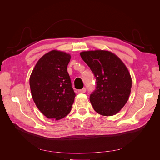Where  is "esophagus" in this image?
Listing matches in <instances>:
<instances>
[{"mask_svg": "<svg viewBox=\"0 0 160 160\" xmlns=\"http://www.w3.org/2000/svg\"><path fill=\"white\" fill-rule=\"evenodd\" d=\"M79 93H85V92H86V89H85V88H83L82 89L79 90Z\"/></svg>", "mask_w": 160, "mask_h": 160, "instance_id": "obj_1", "label": "esophagus"}]
</instances>
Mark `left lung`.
<instances>
[{"label":"left lung","mask_w":160,"mask_h":160,"mask_svg":"<svg viewBox=\"0 0 160 160\" xmlns=\"http://www.w3.org/2000/svg\"><path fill=\"white\" fill-rule=\"evenodd\" d=\"M80 55L96 79L95 89L89 98L94 110L105 116L118 113L127 103L132 88L126 66L108 51H83Z\"/></svg>","instance_id":"1"}]
</instances>
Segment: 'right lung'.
I'll return each instance as SVG.
<instances>
[{
	"label": "right lung",
	"instance_id": "add662e5",
	"mask_svg": "<svg viewBox=\"0 0 160 160\" xmlns=\"http://www.w3.org/2000/svg\"><path fill=\"white\" fill-rule=\"evenodd\" d=\"M69 54L52 50L38 61L30 77L32 98L37 108L49 119L59 120L68 115L75 93L67 68Z\"/></svg>",
	"mask_w": 160,
	"mask_h": 160
}]
</instances>
